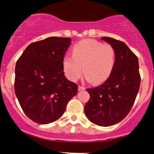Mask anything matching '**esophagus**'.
<instances>
[{"instance_id":"1","label":"esophagus","mask_w":154,"mask_h":154,"mask_svg":"<svg viewBox=\"0 0 154 154\" xmlns=\"http://www.w3.org/2000/svg\"><path fill=\"white\" fill-rule=\"evenodd\" d=\"M85 89V86H82V85H79V86H78V90H79V91H84Z\"/></svg>"}]
</instances>
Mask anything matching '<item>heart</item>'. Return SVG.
Listing matches in <instances>:
<instances>
[{
  "label": "heart",
  "instance_id": "heart-1",
  "mask_svg": "<svg viewBox=\"0 0 154 154\" xmlns=\"http://www.w3.org/2000/svg\"><path fill=\"white\" fill-rule=\"evenodd\" d=\"M116 62L114 48L95 40H84L73 46L72 55L66 54L63 66L68 79L76 81L82 74L86 79L99 84L109 77Z\"/></svg>",
  "mask_w": 154,
  "mask_h": 154
}]
</instances>
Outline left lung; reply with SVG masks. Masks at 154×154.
Returning a JSON list of instances; mask_svg holds the SVG:
<instances>
[{
	"mask_svg": "<svg viewBox=\"0 0 154 154\" xmlns=\"http://www.w3.org/2000/svg\"><path fill=\"white\" fill-rule=\"evenodd\" d=\"M114 48L116 62L108 79L98 87L87 88L90 99L85 113L99 126L116 125L128 114L140 87L139 60L126 44L111 37L101 38Z\"/></svg>",
	"mask_w": 154,
	"mask_h": 154,
	"instance_id": "8db88e82",
	"label": "left lung"
}]
</instances>
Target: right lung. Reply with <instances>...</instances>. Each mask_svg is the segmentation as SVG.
Instances as JSON below:
<instances>
[{"label": "right lung", "instance_id": "obj_1", "mask_svg": "<svg viewBox=\"0 0 154 154\" xmlns=\"http://www.w3.org/2000/svg\"><path fill=\"white\" fill-rule=\"evenodd\" d=\"M69 37H48L25 49L15 65V93L23 112L41 125L54 122L77 95V84L64 75L63 59Z\"/></svg>", "mask_w": 154, "mask_h": 154}]
</instances>
